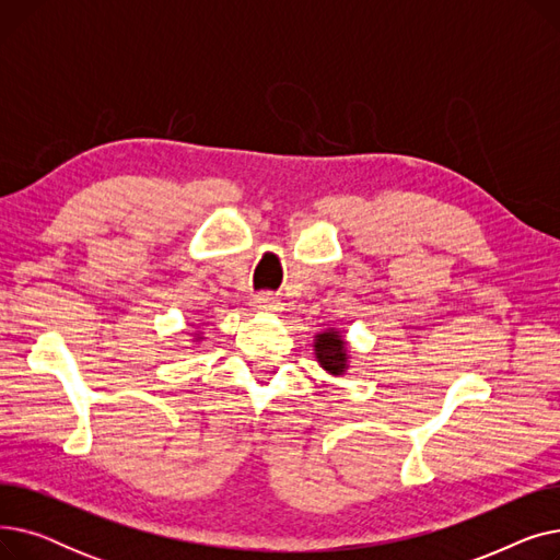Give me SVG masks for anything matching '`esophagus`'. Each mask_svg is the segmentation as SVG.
Returning a JSON list of instances; mask_svg holds the SVG:
<instances>
[{
	"instance_id": "obj_1",
	"label": "esophagus",
	"mask_w": 560,
	"mask_h": 560,
	"mask_svg": "<svg viewBox=\"0 0 560 560\" xmlns=\"http://www.w3.org/2000/svg\"><path fill=\"white\" fill-rule=\"evenodd\" d=\"M252 304L260 313H277V311H281V302L275 295H270V292H260V295L254 298Z\"/></svg>"
}]
</instances>
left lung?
Here are the masks:
<instances>
[{"instance_id": "left-lung-1", "label": "left lung", "mask_w": 560, "mask_h": 560, "mask_svg": "<svg viewBox=\"0 0 560 560\" xmlns=\"http://www.w3.org/2000/svg\"><path fill=\"white\" fill-rule=\"evenodd\" d=\"M315 359L329 374L340 376L347 370V342L340 331L327 329L315 336Z\"/></svg>"}]
</instances>
